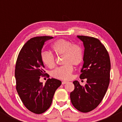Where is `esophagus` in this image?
Masks as SVG:
<instances>
[{
  "instance_id": "esophagus-1",
  "label": "esophagus",
  "mask_w": 122,
  "mask_h": 122,
  "mask_svg": "<svg viewBox=\"0 0 122 122\" xmlns=\"http://www.w3.org/2000/svg\"><path fill=\"white\" fill-rule=\"evenodd\" d=\"M67 83H68V81H62V84H65Z\"/></svg>"
}]
</instances>
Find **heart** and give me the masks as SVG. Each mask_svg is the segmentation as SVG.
<instances>
[{
  "label": "heart",
  "instance_id": "b5f03b06",
  "mask_svg": "<svg viewBox=\"0 0 122 122\" xmlns=\"http://www.w3.org/2000/svg\"><path fill=\"white\" fill-rule=\"evenodd\" d=\"M52 50L57 56H62V66L59 67L51 72L54 78L67 80L71 77L73 71V66H78L83 62L84 50L80 45L73 44L70 41L60 39L52 45ZM41 61L46 67L52 68L55 65V57L51 52L44 51L41 54Z\"/></svg>",
  "mask_w": 122,
  "mask_h": 122
}]
</instances>
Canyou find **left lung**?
Masks as SVG:
<instances>
[{
	"label": "left lung",
	"mask_w": 122,
	"mask_h": 122,
	"mask_svg": "<svg viewBox=\"0 0 122 122\" xmlns=\"http://www.w3.org/2000/svg\"><path fill=\"white\" fill-rule=\"evenodd\" d=\"M84 46V64L80 79L87 78L85 86L74 81L70 99L76 109L87 113L99 106L110 83V60L106 48L97 38L78 35Z\"/></svg>",
	"instance_id": "1"
}]
</instances>
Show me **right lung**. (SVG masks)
Segmentation results:
<instances>
[{"instance_id": "right-lung-1", "label": "right lung", "mask_w": 122, "mask_h": 122, "mask_svg": "<svg viewBox=\"0 0 122 122\" xmlns=\"http://www.w3.org/2000/svg\"><path fill=\"white\" fill-rule=\"evenodd\" d=\"M52 38H32L22 48L16 62L17 92L25 106L35 114L43 113L50 108L54 93L61 84V81L55 78H48L45 85L39 82L40 77L47 74L41 58L42 48L45 41Z\"/></svg>"}]
</instances>
